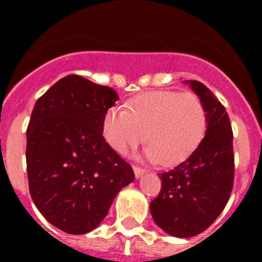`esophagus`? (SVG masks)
<instances>
[{
  "mask_svg": "<svg viewBox=\"0 0 262 262\" xmlns=\"http://www.w3.org/2000/svg\"><path fill=\"white\" fill-rule=\"evenodd\" d=\"M133 171H135L136 178H140L141 175H144L145 170H144V168H141V167H139V166H133Z\"/></svg>",
  "mask_w": 262,
  "mask_h": 262,
  "instance_id": "obj_1",
  "label": "esophagus"
}]
</instances>
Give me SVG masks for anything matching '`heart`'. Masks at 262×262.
I'll list each match as a JSON object with an SVG mask.
<instances>
[{"label":"heart","instance_id":"1","mask_svg":"<svg viewBox=\"0 0 262 262\" xmlns=\"http://www.w3.org/2000/svg\"><path fill=\"white\" fill-rule=\"evenodd\" d=\"M127 107H113L103 119L104 139L119 154L147 139L145 158L170 167L186 160L207 133V110L191 92H145Z\"/></svg>","mask_w":262,"mask_h":262}]
</instances>
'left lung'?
Listing matches in <instances>:
<instances>
[{
	"mask_svg": "<svg viewBox=\"0 0 262 262\" xmlns=\"http://www.w3.org/2000/svg\"><path fill=\"white\" fill-rule=\"evenodd\" d=\"M189 84L207 110V133L185 162L159 174L162 189L149 205L155 223L178 238L197 235L215 222L230 199L235 168L227 111L203 83Z\"/></svg>",
	"mask_w": 262,
	"mask_h": 262,
	"instance_id": "obj_1",
	"label": "left lung"
}]
</instances>
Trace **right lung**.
<instances>
[{
    "instance_id": "obj_1",
    "label": "right lung",
    "mask_w": 262,
    "mask_h": 262,
    "mask_svg": "<svg viewBox=\"0 0 262 262\" xmlns=\"http://www.w3.org/2000/svg\"><path fill=\"white\" fill-rule=\"evenodd\" d=\"M119 96L79 75L63 77L36 100L27 127L31 197L54 227L92 231L135 172L103 137V119Z\"/></svg>"
}]
</instances>
